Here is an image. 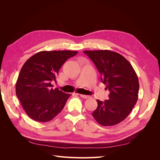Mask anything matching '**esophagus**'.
<instances>
[{
	"instance_id": "1",
	"label": "esophagus",
	"mask_w": 160,
	"mask_h": 160,
	"mask_svg": "<svg viewBox=\"0 0 160 160\" xmlns=\"http://www.w3.org/2000/svg\"><path fill=\"white\" fill-rule=\"evenodd\" d=\"M80 96L81 97V98H84V99H88V98H89V95H83V94H81V95H80Z\"/></svg>"
}]
</instances>
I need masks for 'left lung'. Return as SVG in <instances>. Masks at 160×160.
<instances>
[{
	"mask_svg": "<svg viewBox=\"0 0 160 160\" xmlns=\"http://www.w3.org/2000/svg\"><path fill=\"white\" fill-rule=\"evenodd\" d=\"M101 75V81L110 91L109 99L97 100L98 108L92 113L103 126L122 122L137 102L139 81L133 67L119 53L109 50L84 51Z\"/></svg>",
	"mask_w": 160,
	"mask_h": 160,
	"instance_id": "1",
	"label": "left lung"
}]
</instances>
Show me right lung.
I'll return each mask as SVG.
<instances>
[{"mask_svg":"<svg viewBox=\"0 0 160 160\" xmlns=\"http://www.w3.org/2000/svg\"><path fill=\"white\" fill-rule=\"evenodd\" d=\"M77 51H41L23 65L16 83V95L28 117L38 122H47L65 107L70 94L53 89L51 82L64 62Z\"/></svg>","mask_w":160,"mask_h":160,"instance_id":"1","label":"right lung"}]
</instances>
